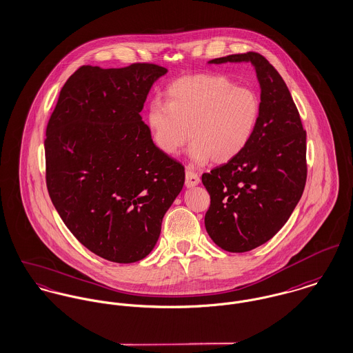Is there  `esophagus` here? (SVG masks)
I'll use <instances>...</instances> for the list:
<instances>
[{
	"label": "esophagus",
	"instance_id": "esophagus-1",
	"mask_svg": "<svg viewBox=\"0 0 353 353\" xmlns=\"http://www.w3.org/2000/svg\"><path fill=\"white\" fill-rule=\"evenodd\" d=\"M199 175L196 172H194L192 170H186V186L188 188H194L199 183Z\"/></svg>",
	"mask_w": 353,
	"mask_h": 353
}]
</instances>
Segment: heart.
I'll return each mask as SVG.
<instances>
[{
	"instance_id": "1",
	"label": "heart",
	"mask_w": 353,
	"mask_h": 353,
	"mask_svg": "<svg viewBox=\"0 0 353 353\" xmlns=\"http://www.w3.org/2000/svg\"><path fill=\"white\" fill-rule=\"evenodd\" d=\"M165 99H154L147 109L154 144L176 155L190 134L195 163L234 159L251 141L260 116L256 93L219 74L182 77L167 88Z\"/></svg>"
}]
</instances>
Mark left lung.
<instances>
[{
	"mask_svg": "<svg viewBox=\"0 0 353 353\" xmlns=\"http://www.w3.org/2000/svg\"><path fill=\"white\" fill-rule=\"evenodd\" d=\"M251 62L260 83V116L248 145L202 175L210 195L205 226L228 252H248L272 239L299 202L306 185V130L281 74L257 52L209 63Z\"/></svg>",
	"mask_w": 353,
	"mask_h": 353,
	"instance_id": "obj_1",
	"label": "left lung"
}]
</instances>
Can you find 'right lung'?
Masks as SVG:
<instances>
[{"instance_id": "1", "label": "right lung", "mask_w": 353, "mask_h": 353, "mask_svg": "<svg viewBox=\"0 0 353 353\" xmlns=\"http://www.w3.org/2000/svg\"><path fill=\"white\" fill-rule=\"evenodd\" d=\"M167 70L79 67L46 130V183L70 232L114 263L147 256L185 183V167L154 144L140 112Z\"/></svg>"}]
</instances>
